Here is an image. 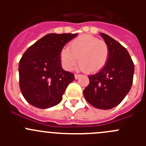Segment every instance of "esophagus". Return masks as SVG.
I'll list each match as a JSON object with an SVG mask.
<instances>
[{
  "label": "esophagus",
  "mask_w": 146,
  "mask_h": 146,
  "mask_svg": "<svg viewBox=\"0 0 146 146\" xmlns=\"http://www.w3.org/2000/svg\"><path fill=\"white\" fill-rule=\"evenodd\" d=\"M79 74H74V78H75V80H77L78 79V78H79Z\"/></svg>",
  "instance_id": "esophagus-1"
}]
</instances>
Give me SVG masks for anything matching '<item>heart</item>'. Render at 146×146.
<instances>
[{
	"mask_svg": "<svg viewBox=\"0 0 146 146\" xmlns=\"http://www.w3.org/2000/svg\"><path fill=\"white\" fill-rule=\"evenodd\" d=\"M109 58L106 42L93 36L83 35L74 38L69 48L64 47L60 53L61 64L66 70H72L78 58L80 69L87 73H96L105 66Z\"/></svg>",
	"mask_w": 146,
	"mask_h": 146,
	"instance_id": "heart-1",
	"label": "heart"
}]
</instances>
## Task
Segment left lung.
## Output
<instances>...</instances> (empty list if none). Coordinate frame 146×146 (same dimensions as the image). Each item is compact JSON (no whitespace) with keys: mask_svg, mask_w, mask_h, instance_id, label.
Returning a JSON list of instances; mask_svg holds the SVG:
<instances>
[{"mask_svg":"<svg viewBox=\"0 0 146 146\" xmlns=\"http://www.w3.org/2000/svg\"><path fill=\"white\" fill-rule=\"evenodd\" d=\"M100 35L108 45L109 58L100 72L88 76L90 82L83 95L94 108L110 110L118 105L129 92L135 66L124 47L105 33Z\"/></svg>","mask_w":146,"mask_h":146,"instance_id":"8db88e82","label":"left lung"}]
</instances>
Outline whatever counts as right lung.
<instances>
[{
	"mask_svg": "<svg viewBox=\"0 0 146 146\" xmlns=\"http://www.w3.org/2000/svg\"><path fill=\"white\" fill-rule=\"evenodd\" d=\"M77 33H49L28 47L19 63L20 88L29 104L40 109L55 106L69 83L72 73L63 69L60 53Z\"/></svg>",
	"mask_w": 146,
	"mask_h": 146,
	"instance_id": "right-lung-1",
	"label": "right lung"
}]
</instances>
